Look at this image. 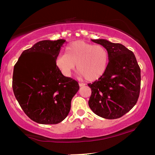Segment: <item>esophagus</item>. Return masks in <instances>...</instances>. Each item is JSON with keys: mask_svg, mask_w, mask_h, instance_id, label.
<instances>
[{"mask_svg": "<svg viewBox=\"0 0 155 155\" xmlns=\"http://www.w3.org/2000/svg\"><path fill=\"white\" fill-rule=\"evenodd\" d=\"M85 85V84L84 83H82V82H79V86L80 87H83Z\"/></svg>", "mask_w": 155, "mask_h": 155, "instance_id": "34e87169", "label": "esophagus"}]
</instances>
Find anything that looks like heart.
<instances>
[{"mask_svg": "<svg viewBox=\"0 0 155 155\" xmlns=\"http://www.w3.org/2000/svg\"><path fill=\"white\" fill-rule=\"evenodd\" d=\"M109 62V54L104 46L93 45L84 41H75L59 54L55 64L65 77H70L77 64L80 75L88 81H94L104 74Z\"/></svg>", "mask_w": 155, "mask_h": 155, "instance_id": "1", "label": "heart"}]
</instances>
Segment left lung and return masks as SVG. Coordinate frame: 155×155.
I'll return each mask as SVG.
<instances>
[{"label": "left lung", "instance_id": "8db88e82", "mask_svg": "<svg viewBox=\"0 0 155 155\" xmlns=\"http://www.w3.org/2000/svg\"><path fill=\"white\" fill-rule=\"evenodd\" d=\"M103 46L109 54L105 73L88 84L92 90L89 107L107 119L121 117L136 104L140 90V68L133 53L120 44L106 39H92Z\"/></svg>", "mask_w": 155, "mask_h": 155}]
</instances>
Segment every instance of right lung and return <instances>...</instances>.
Returning a JSON list of instances; mask_svg holds the SVG:
<instances>
[{"mask_svg":"<svg viewBox=\"0 0 155 155\" xmlns=\"http://www.w3.org/2000/svg\"><path fill=\"white\" fill-rule=\"evenodd\" d=\"M65 40H44L25 50L14 66L12 90L23 111L34 121L57 124L68 115L80 87L55 64Z\"/></svg>","mask_w":155,"mask_h":155,"instance_id":"obj_1","label":"right lung"}]
</instances>
